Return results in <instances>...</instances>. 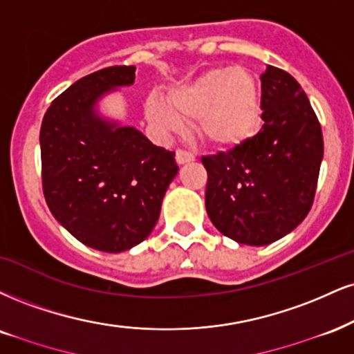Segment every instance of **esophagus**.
I'll return each mask as SVG.
<instances>
[{
	"mask_svg": "<svg viewBox=\"0 0 354 354\" xmlns=\"http://www.w3.org/2000/svg\"><path fill=\"white\" fill-rule=\"evenodd\" d=\"M176 161H178V165L189 163V161H194V155H193V153H191V151L178 150V151H176Z\"/></svg>",
	"mask_w": 354,
	"mask_h": 354,
	"instance_id": "esophagus-1",
	"label": "esophagus"
}]
</instances>
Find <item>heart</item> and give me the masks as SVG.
<instances>
[{
	"label": "heart",
	"mask_w": 354,
	"mask_h": 354,
	"mask_svg": "<svg viewBox=\"0 0 354 354\" xmlns=\"http://www.w3.org/2000/svg\"><path fill=\"white\" fill-rule=\"evenodd\" d=\"M168 104L148 100V120L165 133H181L185 122H198L207 145L232 150L249 142L261 127L257 77L245 67H212L168 93Z\"/></svg>",
	"instance_id": "1"
}]
</instances>
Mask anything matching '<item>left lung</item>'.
<instances>
[{
	"mask_svg": "<svg viewBox=\"0 0 354 354\" xmlns=\"http://www.w3.org/2000/svg\"><path fill=\"white\" fill-rule=\"evenodd\" d=\"M262 80V130L227 153L203 156L206 211L229 239L267 245L306 218L323 158V133L300 84L267 66Z\"/></svg>",
	"mask_w": 354,
	"mask_h": 354,
	"instance_id": "left-lung-1",
	"label": "left lung"
}]
</instances>
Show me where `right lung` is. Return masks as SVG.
Wrapping results in <instances>:
<instances>
[{
	"label": "right lung",
	"mask_w": 354,
	"mask_h": 354,
	"mask_svg": "<svg viewBox=\"0 0 354 354\" xmlns=\"http://www.w3.org/2000/svg\"><path fill=\"white\" fill-rule=\"evenodd\" d=\"M135 66L105 67L55 97L41 125L42 191L75 239L122 252L147 239L178 173L174 151L133 127L102 120L95 102L135 80Z\"/></svg>",
	"instance_id": "add662e5"
}]
</instances>
